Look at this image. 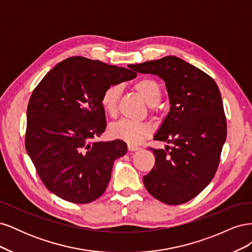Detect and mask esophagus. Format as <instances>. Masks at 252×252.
I'll list each match as a JSON object with an SVG mask.
<instances>
[{"label":"esophagus","mask_w":252,"mask_h":252,"mask_svg":"<svg viewBox=\"0 0 252 252\" xmlns=\"http://www.w3.org/2000/svg\"><path fill=\"white\" fill-rule=\"evenodd\" d=\"M128 150L129 151H139V150H141V148L138 146H134V145L128 144Z\"/></svg>","instance_id":"esophagus-1"}]
</instances>
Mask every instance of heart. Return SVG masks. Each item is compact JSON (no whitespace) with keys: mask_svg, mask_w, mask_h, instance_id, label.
<instances>
[{"mask_svg":"<svg viewBox=\"0 0 252 252\" xmlns=\"http://www.w3.org/2000/svg\"><path fill=\"white\" fill-rule=\"evenodd\" d=\"M133 88L143 96L149 106H157L162 98V91L158 84L151 79H141L133 84ZM121 87L112 84L105 88L101 95V105L104 111L114 117L118 111ZM151 126L145 122L120 120L110 126L109 132L114 139L125 141L129 144H139L151 134Z\"/></svg>","mask_w":252,"mask_h":252,"instance_id":"1","label":"heart"}]
</instances>
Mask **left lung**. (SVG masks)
Segmentation results:
<instances>
[{"mask_svg":"<svg viewBox=\"0 0 252 252\" xmlns=\"http://www.w3.org/2000/svg\"><path fill=\"white\" fill-rule=\"evenodd\" d=\"M132 66L161 78L170 102L155 140L171 147L149 148L156 164L143 178L144 185L167 205L184 204L203 191L220 163L227 123L219 87L207 73L173 56Z\"/></svg>","mask_w":252,"mask_h":252,"instance_id":"left-lung-1","label":"left lung"}]
</instances>
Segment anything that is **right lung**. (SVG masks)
I'll use <instances>...</instances> for the list:
<instances>
[{
	"label": "right lung",
	"mask_w": 252,
	"mask_h": 252,
	"mask_svg": "<svg viewBox=\"0 0 252 252\" xmlns=\"http://www.w3.org/2000/svg\"><path fill=\"white\" fill-rule=\"evenodd\" d=\"M71 57L45 75L30 96L25 146L44 185L61 199L87 204L107 188L113 163L127 152L122 140L95 142L106 128L101 95L136 72Z\"/></svg>",
	"instance_id": "obj_1"
}]
</instances>
